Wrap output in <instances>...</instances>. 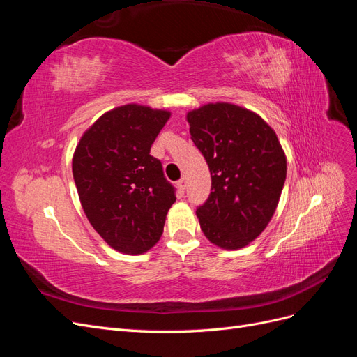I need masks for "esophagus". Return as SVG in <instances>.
<instances>
[{
  "label": "esophagus",
  "instance_id": "obj_1",
  "mask_svg": "<svg viewBox=\"0 0 357 357\" xmlns=\"http://www.w3.org/2000/svg\"><path fill=\"white\" fill-rule=\"evenodd\" d=\"M177 186H178V189H180L181 192H185V189H186V186H188V181H186V178H185V177H181V178L177 181Z\"/></svg>",
  "mask_w": 357,
  "mask_h": 357
}]
</instances>
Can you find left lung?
<instances>
[{
    "mask_svg": "<svg viewBox=\"0 0 357 357\" xmlns=\"http://www.w3.org/2000/svg\"><path fill=\"white\" fill-rule=\"evenodd\" d=\"M190 137L207 160L211 192L197 208L201 229L222 248L247 245L266 228L286 180V156L262 117L215 102L188 113Z\"/></svg>",
    "mask_w": 357,
    "mask_h": 357,
    "instance_id": "8db88e82",
    "label": "left lung"
}]
</instances>
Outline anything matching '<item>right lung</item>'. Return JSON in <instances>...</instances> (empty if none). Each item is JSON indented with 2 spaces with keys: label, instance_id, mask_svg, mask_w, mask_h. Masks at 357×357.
<instances>
[{
  "label": "right lung",
  "instance_id": "right-lung-1",
  "mask_svg": "<svg viewBox=\"0 0 357 357\" xmlns=\"http://www.w3.org/2000/svg\"><path fill=\"white\" fill-rule=\"evenodd\" d=\"M169 113L128 104L102 114L75 147L73 177L86 218L114 250L139 255L164 232L176 188L150 147Z\"/></svg>",
  "mask_w": 357,
  "mask_h": 357
}]
</instances>
